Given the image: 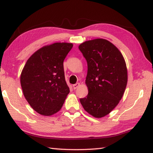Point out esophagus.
Segmentation results:
<instances>
[{
  "label": "esophagus",
  "instance_id": "esophagus-1",
  "mask_svg": "<svg viewBox=\"0 0 153 153\" xmlns=\"http://www.w3.org/2000/svg\"><path fill=\"white\" fill-rule=\"evenodd\" d=\"M79 86V83H76V84H74V85H73V88H74V90L77 89V88H78Z\"/></svg>",
  "mask_w": 153,
  "mask_h": 153
}]
</instances>
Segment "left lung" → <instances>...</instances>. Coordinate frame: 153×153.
<instances>
[{"mask_svg": "<svg viewBox=\"0 0 153 153\" xmlns=\"http://www.w3.org/2000/svg\"><path fill=\"white\" fill-rule=\"evenodd\" d=\"M79 49L87 61L88 90L80 102L90 115L103 117L115 108L125 92L128 82L125 59L113 44L102 38L86 41Z\"/></svg>", "mask_w": 153, "mask_h": 153, "instance_id": "1", "label": "left lung"}]
</instances>
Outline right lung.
Returning a JSON list of instances; mask_svg holds the SVG:
<instances>
[{
	"mask_svg": "<svg viewBox=\"0 0 153 153\" xmlns=\"http://www.w3.org/2000/svg\"><path fill=\"white\" fill-rule=\"evenodd\" d=\"M72 43L55 42L38 49L28 59L20 76L23 93L33 110L44 116L53 115L63 106L69 88L63 61Z\"/></svg>",
	"mask_w": 153,
	"mask_h": 153,
	"instance_id": "obj_1",
	"label": "right lung"
}]
</instances>
